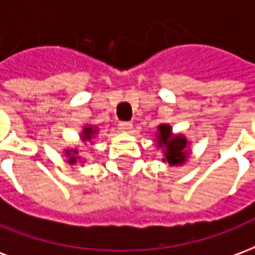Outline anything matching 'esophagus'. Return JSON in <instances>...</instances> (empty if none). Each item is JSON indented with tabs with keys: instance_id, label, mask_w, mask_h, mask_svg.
Returning a JSON list of instances; mask_svg holds the SVG:
<instances>
[{
	"instance_id": "34e87169",
	"label": "esophagus",
	"mask_w": 255,
	"mask_h": 255,
	"mask_svg": "<svg viewBox=\"0 0 255 255\" xmlns=\"http://www.w3.org/2000/svg\"><path fill=\"white\" fill-rule=\"evenodd\" d=\"M119 129H120L122 132H129V131L132 129V124L128 122L119 123Z\"/></svg>"
}]
</instances>
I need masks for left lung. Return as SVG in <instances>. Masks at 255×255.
<instances>
[{"label":"left lung","mask_w":255,"mask_h":255,"mask_svg":"<svg viewBox=\"0 0 255 255\" xmlns=\"http://www.w3.org/2000/svg\"><path fill=\"white\" fill-rule=\"evenodd\" d=\"M157 140L158 147L164 149V162H168L169 165H182L186 162L188 155L187 139L183 135H173L172 127L168 124H161L157 128Z\"/></svg>","instance_id":"left-lung-1"}]
</instances>
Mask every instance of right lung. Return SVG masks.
Here are the masks:
<instances>
[{"mask_svg": "<svg viewBox=\"0 0 255 255\" xmlns=\"http://www.w3.org/2000/svg\"><path fill=\"white\" fill-rule=\"evenodd\" d=\"M95 132H97V128L91 127V126H86V127L83 128V132H82V139H83V140H91V139L94 138ZM76 154H78V150L76 149L67 150V157L69 158V160H68L69 164H75V162L80 158V157H76Z\"/></svg>", "mask_w": 255, "mask_h": 255, "instance_id": "add662e5", "label": "right lung"}]
</instances>
